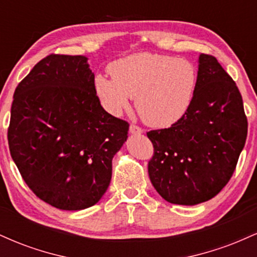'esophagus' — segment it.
I'll list each match as a JSON object with an SVG mask.
<instances>
[{"mask_svg":"<svg viewBox=\"0 0 257 257\" xmlns=\"http://www.w3.org/2000/svg\"><path fill=\"white\" fill-rule=\"evenodd\" d=\"M129 132H131V134H143L144 133V131L140 126L135 124H131V126H129Z\"/></svg>","mask_w":257,"mask_h":257,"instance_id":"34e87169","label":"esophagus"}]
</instances>
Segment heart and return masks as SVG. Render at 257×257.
<instances>
[{
    "label": "heart",
    "mask_w": 257,
    "mask_h": 257,
    "mask_svg": "<svg viewBox=\"0 0 257 257\" xmlns=\"http://www.w3.org/2000/svg\"><path fill=\"white\" fill-rule=\"evenodd\" d=\"M111 77L96 75L94 89L110 113L118 116L135 96L144 122L167 128L185 116L197 85L194 65L184 58L156 53H135L108 66Z\"/></svg>",
    "instance_id": "1"
}]
</instances>
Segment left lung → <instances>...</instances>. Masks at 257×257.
Masks as SVG:
<instances>
[{
	"mask_svg": "<svg viewBox=\"0 0 257 257\" xmlns=\"http://www.w3.org/2000/svg\"><path fill=\"white\" fill-rule=\"evenodd\" d=\"M247 120L234 81L211 55L200 54L193 100L181 119L147 133L155 153L149 176L162 198L196 205L231 179L245 145Z\"/></svg>",
	"mask_w": 257,
	"mask_h": 257,
	"instance_id": "obj_1",
	"label": "left lung"
}]
</instances>
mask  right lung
Here are the masks:
<instances>
[{
    "label": "right lung",
    "mask_w": 257,
    "mask_h": 257,
    "mask_svg": "<svg viewBox=\"0 0 257 257\" xmlns=\"http://www.w3.org/2000/svg\"><path fill=\"white\" fill-rule=\"evenodd\" d=\"M129 124L102 108L83 55L51 54L18 84L8 144L26 185L61 210L96 204Z\"/></svg>",
    "instance_id": "add662e5"
}]
</instances>
